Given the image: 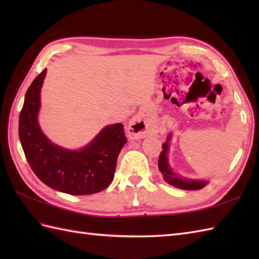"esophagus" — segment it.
<instances>
[{"mask_svg":"<svg viewBox=\"0 0 259 259\" xmlns=\"http://www.w3.org/2000/svg\"><path fill=\"white\" fill-rule=\"evenodd\" d=\"M126 131H128V135L130 138L139 139V138H145V137L149 134L150 128H149V124L146 122V120L142 118L141 115H136V117L130 121Z\"/></svg>","mask_w":259,"mask_h":259,"instance_id":"esophagus-1","label":"esophagus"}]
</instances>
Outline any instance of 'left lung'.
Listing matches in <instances>:
<instances>
[{
    "label": "left lung",
    "mask_w": 259,
    "mask_h": 259,
    "mask_svg": "<svg viewBox=\"0 0 259 259\" xmlns=\"http://www.w3.org/2000/svg\"><path fill=\"white\" fill-rule=\"evenodd\" d=\"M170 138H171V137L169 135L167 137L166 142H163L162 144V151L160 152L158 159L159 171L161 172L164 181H166L167 184L176 187V188H179L183 190H198V189L203 188V187L207 185V181L187 179L186 177H184V176L174 172L172 169L170 168L168 163V158H167Z\"/></svg>",
    "instance_id": "obj_1"
}]
</instances>
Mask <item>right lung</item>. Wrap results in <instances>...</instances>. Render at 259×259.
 Instances as JSON below:
<instances>
[{
    "label": "right lung",
    "instance_id": "add662e5",
    "mask_svg": "<svg viewBox=\"0 0 259 259\" xmlns=\"http://www.w3.org/2000/svg\"><path fill=\"white\" fill-rule=\"evenodd\" d=\"M47 69L33 80L20 112L19 137L27 162L43 184L69 195L102 191L114 177L117 159L126 142L123 125H107L81 150L53 145L40 129L37 113Z\"/></svg>",
    "mask_w": 259,
    "mask_h": 259
}]
</instances>
